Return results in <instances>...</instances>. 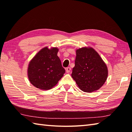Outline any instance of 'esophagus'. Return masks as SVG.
Here are the masks:
<instances>
[{
  "label": "esophagus",
  "mask_w": 132,
  "mask_h": 132,
  "mask_svg": "<svg viewBox=\"0 0 132 132\" xmlns=\"http://www.w3.org/2000/svg\"><path fill=\"white\" fill-rule=\"evenodd\" d=\"M65 70H66L67 73H70V72L71 68H70V67H68V68H67L65 69Z\"/></svg>",
  "instance_id": "34e87169"
}]
</instances>
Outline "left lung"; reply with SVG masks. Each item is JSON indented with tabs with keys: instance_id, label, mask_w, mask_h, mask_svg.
Instances as JSON below:
<instances>
[{
	"instance_id": "left-lung-1",
	"label": "left lung",
	"mask_w": 132,
	"mask_h": 132,
	"mask_svg": "<svg viewBox=\"0 0 132 132\" xmlns=\"http://www.w3.org/2000/svg\"><path fill=\"white\" fill-rule=\"evenodd\" d=\"M76 54L71 77L82 91L93 93L97 91L104 84L108 77L106 63L90 47L77 49Z\"/></svg>"
}]
</instances>
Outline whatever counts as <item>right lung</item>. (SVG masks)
Instances as JSON below:
<instances>
[{"mask_svg":"<svg viewBox=\"0 0 132 132\" xmlns=\"http://www.w3.org/2000/svg\"><path fill=\"white\" fill-rule=\"evenodd\" d=\"M57 47L43 48L29 63L27 76L35 87L48 90L56 85L65 73L61 61L57 55Z\"/></svg>","mask_w":132,"mask_h":132,"instance_id":"add662e5","label":"right lung"}]
</instances>
